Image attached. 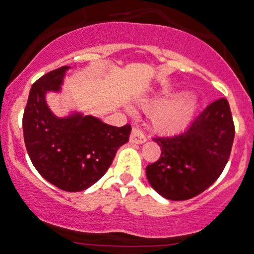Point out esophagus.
Segmentation results:
<instances>
[{
	"mask_svg": "<svg viewBox=\"0 0 254 254\" xmlns=\"http://www.w3.org/2000/svg\"><path fill=\"white\" fill-rule=\"evenodd\" d=\"M129 140L130 143H133V144H142V143L145 142L146 138L144 133H143L139 128L133 127L132 132H130V135H129Z\"/></svg>",
	"mask_w": 254,
	"mask_h": 254,
	"instance_id": "1",
	"label": "esophagus"
}]
</instances>
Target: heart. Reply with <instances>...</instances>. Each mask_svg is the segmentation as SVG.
Wrapping results in <instances>:
<instances>
[{
  "label": "heart",
  "mask_w": 254,
  "mask_h": 254,
  "mask_svg": "<svg viewBox=\"0 0 254 254\" xmlns=\"http://www.w3.org/2000/svg\"><path fill=\"white\" fill-rule=\"evenodd\" d=\"M160 101H163V99H159L151 105L159 104ZM194 109V101L190 96L181 95L154 109L149 119L151 126L156 132L171 134L184 129L186 125L192 119Z\"/></svg>",
  "instance_id": "b5f03b06"
}]
</instances>
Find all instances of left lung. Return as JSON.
Wrapping results in <instances>:
<instances>
[{"mask_svg":"<svg viewBox=\"0 0 254 254\" xmlns=\"http://www.w3.org/2000/svg\"><path fill=\"white\" fill-rule=\"evenodd\" d=\"M234 137L229 101L218 99L184 133L154 138L161 148V155L146 166L149 184L170 200H186L200 194L223 172Z\"/></svg>","mask_w":254,"mask_h":254,"instance_id":"obj_1","label":"left lung"}]
</instances>
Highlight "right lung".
Listing matches in <instances>:
<instances>
[{"instance_id": "obj_1", "label": "right lung", "mask_w": 254, "mask_h": 254, "mask_svg": "<svg viewBox=\"0 0 254 254\" xmlns=\"http://www.w3.org/2000/svg\"><path fill=\"white\" fill-rule=\"evenodd\" d=\"M68 66L46 73L31 85L23 115L27 151L39 174L60 190L79 192L108 171L116 151L128 142L129 125L110 126L79 112L57 117L46 103L48 91H60Z\"/></svg>"}]
</instances>
